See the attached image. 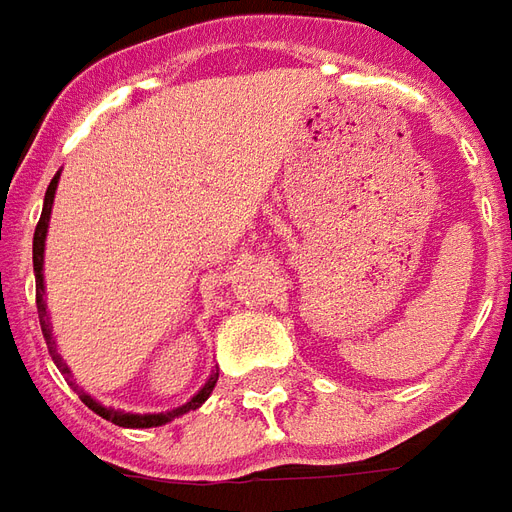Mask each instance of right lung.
<instances>
[{
    "mask_svg": "<svg viewBox=\"0 0 512 512\" xmlns=\"http://www.w3.org/2000/svg\"><path fill=\"white\" fill-rule=\"evenodd\" d=\"M59 185V171L57 177L51 179V185L46 190V199H43V215L37 220V229H35V240H32V261H35V289H37V316H40V330H43V338L48 343V352H51V360L57 363V368L62 374H70V368L62 363V357H59L57 346L51 341V324H48V313H46V300H43V292H46V286H43V251H46V234H48V220H51V207H54V193H57ZM218 382V374H212L207 379V384L201 387L199 393L190 398L188 404L177 406V409H171V412H160V414H133V412H122V409H111V406L98 404L92 395H87L84 390H78V398L84 401V404L92 409L95 414H100L103 420H111L114 425H122V428H155V425H166L171 423L174 417L179 414L190 412V409H199L207 398H210L212 387Z\"/></svg>",
    "mask_w": 512,
    "mask_h": 512,
    "instance_id": "right-lung-1",
    "label": "right lung"
}]
</instances>
